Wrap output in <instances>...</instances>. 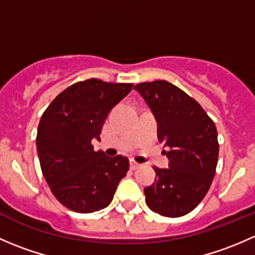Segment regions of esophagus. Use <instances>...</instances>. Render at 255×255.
I'll return each mask as SVG.
<instances>
[{
	"label": "esophagus",
	"mask_w": 255,
	"mask_h": 255,
	"mask_svg": "<svg viewBox=\"0 0 255 255\" xmlns=\"http://www.w3.org/2000/svg\"><path fill=\"white\" fill-rule=\"evenodd\" d=\"M130 169H132V170H135V169H138L140 166V164H138L137 161H134V160H130Z\"/></svg>",
	"instance_id": "obj_1"
}]
</instances>
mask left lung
I'll use <instances>...</instances> for the list:
<instances>
[{"instance_id":"8db88e82","label":"left lung","mask_w":255,"mask_h":255,"mask_svg":"<svg viewBox=\"0 0 255 255\" xmlns=\"http://www.w3.org/2000/svg\"><path fill=\"white\" fill-rule=\"evenodd\" d=\"M158 123V139L168 146V169L154 166L155 180L144 189L155 213L180 217L206 196L218 160L217 129L197 101L175 85L156 80L135 85Z\"/></svg>"}]
</instances>
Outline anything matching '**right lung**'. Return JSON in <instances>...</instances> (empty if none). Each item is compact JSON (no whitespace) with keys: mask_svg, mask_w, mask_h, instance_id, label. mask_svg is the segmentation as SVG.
Instances as JSON below:
<instances>
[{"mask_svg":"<svg viewBox=\"0 0 255 255\" xmlns=\"http://www.w3.org/2000/svg\"><path fill=\"white\" fill-rule=\"evenodd\" d=\"M132 87L85 80L64 90L43 113L37 133L40 168L54 196L69 210L91 213L107 207L127 174V156L95 151L91 140H100L110 111Z\"/></svg>","mask_w":255,"mask_h":255,"instance_id":"1","label":"right lung"}]
</instances>
